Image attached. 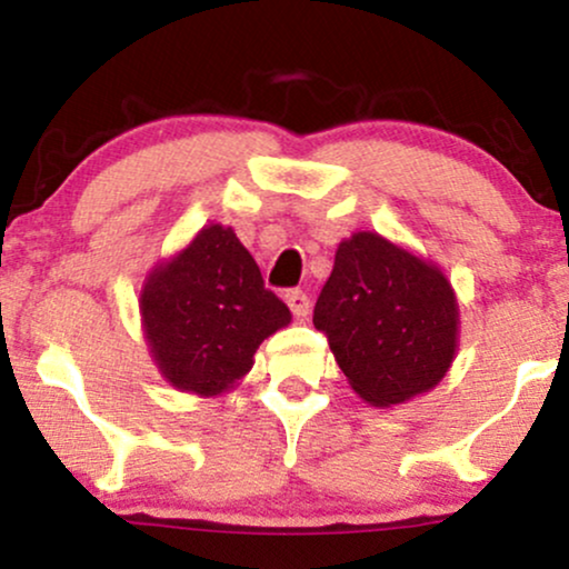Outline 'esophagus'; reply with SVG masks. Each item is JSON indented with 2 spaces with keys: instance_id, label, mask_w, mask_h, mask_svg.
<instances>
[{
  "instance_id": "esophagus-1",
  "label": "esophagus",
  "mask_w": 569,
  "mask_h": 569,
  "mask_svg": "<svg viewBox=\"0 0 569 569\" xmlns=\"http://www.w3.org/2000/svg\"><path fill=\"white\" fill-rule=\"evenodd\" d=\"M283 299H286V305H289L291 312L297 315V318H301V320L307 318V315H309V307H312V305H309V297H307L305 291L291 289V291H286V297H283Z\"/></svg>"
}]
</instances>
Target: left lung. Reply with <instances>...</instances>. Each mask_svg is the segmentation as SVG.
<instances>
[{"label":"left lung","mask_w":569,"mask_h":569,"mask_svg":"<svg viewBox=\"0 0 569 569\" xmlns=\"http://www.w3.org/2000/svg\"><path fill=\"white\" fill-rule=\"evenodd\" d=\"M349 386L372 407L405 405L441 383L455 362L459 307L436 264L359 231L336 249L315 305Z\"/></svg>","instance_id":"obj_1"}]
</instances>
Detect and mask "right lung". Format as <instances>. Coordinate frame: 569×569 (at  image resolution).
<instances>
[{"instance_id": "add662e5", "label": "right lung", "mask_w": 569, "mask_h": 569, "mask_svg": "<svg viewBox=\"0 0 569 569\" xmlns=\"http://www.w3.org/2000/svg\"><path fill=\"white\" fill-rule=\"evenodd\" d=\"M139 307L162 378L199 397L239 383L264 338L291 322L233 228L218 222L149 272Z\"/></svg>"}]
</instances>
